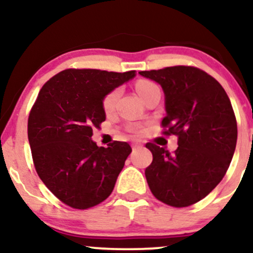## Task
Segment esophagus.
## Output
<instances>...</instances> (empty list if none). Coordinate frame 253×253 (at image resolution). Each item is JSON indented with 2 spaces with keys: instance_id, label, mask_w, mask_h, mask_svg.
Wrapping results in <instances>:
<instances>
[{
  "instance_id": "1",
  "label": "esophagus",
  "mask_w": 253,
  "mask_h": 253,
  "mask_svg": "<svg viewBox=\"0 0 253 253\" xmlns=\"http://www.w3.org/2000/svg\"><path fill=\"white\" fill-rule=\"evenodd\" d=\"M143 146H144V145H143V143H141V141H134V143L132 144V149L133 150H139V149H141Z\"/></svg>"
}]
</instances>
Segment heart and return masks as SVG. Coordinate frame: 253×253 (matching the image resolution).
I'll return each instance as SVG.
<instances>
[{"instance_id": "obj_1", "label": "heart", "mask_w": 253, "mask_h": 253, "mask_svg": "<svg viewBox=\"0 0 253 253\" xmlns=\"http://www.w3.org/2000/svg\"><path fill=\"white\" fill-rule=\"evenodd\" d=\"M156 86L157 85L155 83L149 82V81H139L135 85V90H136V92L139 94V96H140L141 98H144L145 95H146L150 90L156 88ZM118 96H119V90H114V91L109 92V94L104 97V100H103L104 110H107V112H108V110H110L113 107H114L115 101H117Z\"/></svg>"}]
</instances>
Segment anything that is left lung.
I'll return each mask as SVG.
<instances>
[{
  "label": "left lung",
  "instance_id": "obj_1",
  "mask_svg": "<svg viewBox=\"0 0 253 253\" xmlns=\"http://www.w3.org/2000/svg\"><path fill=\"white\" fill-rule=\"evenodd\" d=\"M162 86L165 134L178 135L171 153L147 143L153 161L145 170L159 201L188 207L206 197L227 171L237 145V121L231 101L215 78L193 66L140 71Z\"/></svg>",
  "mask_w": 253,
  "mask_h": 253
}]
</instances>
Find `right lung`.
Here are the masks:
<instances>
[{
	"mask_svg": "<svg viewBox=\"0 0 253 253\" xmlns=\"http://www.w3.org/2000/svg\"><path fill=\"white\" fill-rule=\"evenodd\" d=\"M135 75L68 69L39 91L28 118L32 157L43 184L65 205L86 210L114 189L132 149L124 141L98 147L92 128L106 120L104 97Z\"/></svg>",
	"mask_w": 253,
	"mask_h": 253,
	"instance_id": "obj_1",
	"label": "right lung"
}]
</instances>
